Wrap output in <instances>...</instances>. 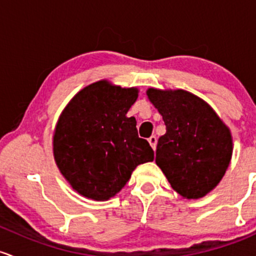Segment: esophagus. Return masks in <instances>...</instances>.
I'll use <instances>...</instances> for the list:
<instances>
[{
  "mask_svg": "<svg viewBox=\"0 0 256 256\" xmlns=\"http://www.w3.org/2000/svg\"><path fill=\"white\" fill-rule=\"evenodd\" d=\"M148 142H150L151 148H154V150H156V145H157V138L154 136H151L148 138Z\"/></svg>",
  "mask_w": 256,
  "mask_h": 256,
  "instance_id": "esophagus-1",
  "label": "esophagus"
}]
</instances>
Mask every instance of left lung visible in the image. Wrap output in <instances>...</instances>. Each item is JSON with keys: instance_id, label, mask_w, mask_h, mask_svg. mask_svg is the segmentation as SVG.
I'll return each mask as SVG.
<instances>
[{"instance_id": "1", "label": "left lung", "mask_w": 256, "mask_h": 256, "mask_svg": "<svg viewBox=\"0 0 256 256\" xmlns=\"http://www.w3.org/2000/svg\"><path fill=\"white\" fill-rule=\"evenodd\" d=\"M146 96L166 127L157 142L156 164L182 198L204 197L231 162V130L208 102L190 92L148 88Z\"/></svg>"}]
</instances>
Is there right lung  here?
Returning <instances> with one entry per match:
<instances>
[{
  "mask_svg": "<svg viewBox=\"0 0 256 256\" xmlns=\"http://www.w3.org/2000/svg\"><path fill=\"white\" fill-rule=\"evenodd\" d=\"M139 90L108 80L86 86L65 106L53 134V156L71 188L88 200H108L134 169L154 160L150 144L127 117Z\"/></svg>",
  "mask_w": 256,
  "mask_h": 256,
  "instance_id": "obj_1",
  "label": "right lung"
}]
</instances>
